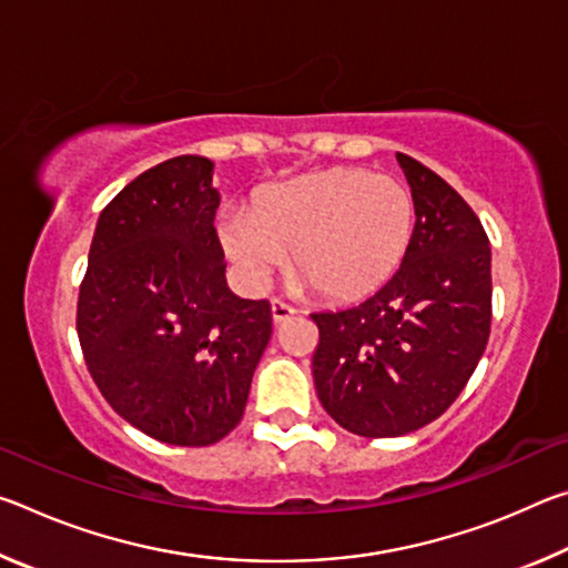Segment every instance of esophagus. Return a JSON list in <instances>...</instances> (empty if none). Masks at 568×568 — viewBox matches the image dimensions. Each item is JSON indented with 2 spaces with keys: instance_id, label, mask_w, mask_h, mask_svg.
Returning a JSON list of instances; mask_svg holds the SVG:
<instances>
[{
  "instance_id": "34e87169",
  "label": "esophagus",
  "mask_w": 568,
  "mask_h": 568,
  "mask_svg": "<svg viewBox=\"0 0 568 568\" xmlns=\"http://www.w3.org/2000/svg\"><path fill=\"white\" fill-rule=\"evenodd\" d=\"M295 313H297V311H295L293 305H287V303H283V301H273V321H275V323L291 321Z\"/></svg>"
}]
</instances>
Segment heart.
<instances>
[{"instance_id":"b5f03b06","label":"heart","mask_w":568,"mask_h":568,"mask_svg":"<svg viewBox=\"0 0 568 568\" xmlns=\"http://www.w3.org/2000/svg\"><path fill=\"white\" fill-rule=\"evenodd\" d=\"M217 230L250 291H265L291 253L293 275L313 293L353 301L398 271L413 200L388 175L335 165L263 192L253 210H227Z\"/></svg>"}]
</instances>
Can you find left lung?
Segmentation results:
<instances>
[{
	"label": "left lung",
	"instance_id": "left-lung-1",
	"mask_svg": "<svg viewBox=\"0 0 568 568\" xmlns=\"http://www.w3.org/2000/svg\"><path fill=\"white\" fill-rule=\"evenodd\" d=\"M416 225L398 273L338 313H313L315 390L363 438L406 436L436 420L474 376L491 333V247L458 192L403 152Z\"/></svg>",
	"mask_w": 568,
	"mask_h": 568
}]
</instances>
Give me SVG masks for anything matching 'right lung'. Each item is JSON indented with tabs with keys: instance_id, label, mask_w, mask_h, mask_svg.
Returning a JSON list of instances; mask_svg holds the SVG:
<instances>
[{
	"instance_id": "1",
	"label": "right lung",
	"mask_w": 568,
	"mask_h": 568,
	"mask_svg": "<svg viewBox=\"0 0 568 568\" xmlns=\"http://www.w3.org/2000/svg\"><path fill=\"white\" fill-rule=\"evenodd\" d=\"M213 168L180 155L120 190L100 213L77 301L104 400L170 446H213L237 426L273 333L271 303L227 287Z\"/></svg>"
}]
</instances>
